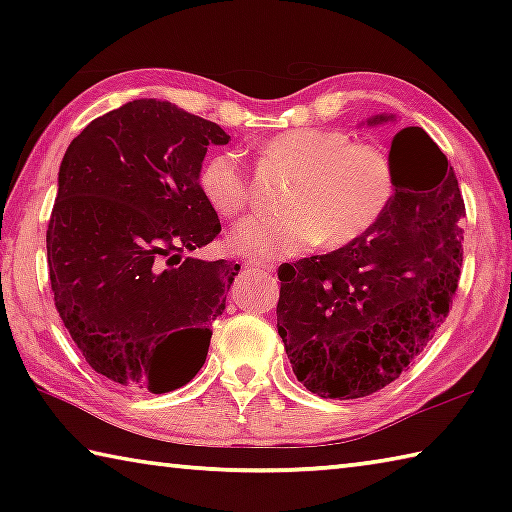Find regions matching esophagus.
I'll use <instances>...</instances> for the list:
<instances>
[{"label": "esophagus", "mask_w": 512, "mask_h": 512, "mask_svg": "<svg viewBox=\"0 0 512 512\" xmlns=\"http://www.w3.org/2000/svg\"><path fill=\"white\" fill-rule=\"evenodd\" d=\"M253 266V271H262V273H273L275 271V264L273 262H255V264H250Z\"/></svg>", "instance_id": "esophagus-1"}]
</instances>
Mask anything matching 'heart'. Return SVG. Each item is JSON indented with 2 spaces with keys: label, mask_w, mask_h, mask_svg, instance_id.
I'll use <instances>...</instances> for the list:
<instances>
[{
  "label": "heart",
  "mask_w": 512,
  "mask_h": 512,
  "mask_svg": "<svg viewBox=\"0 0 512 512\" xmlns=\"http://www.w3.org/2000/svg\"><path fill=\"white\" fill-rule=\"evenodd\" d=\"M264 155L296 173V183L284 205L289 216H250L228 235V246L253 262L298 257L320 241L329 248L348 246L375 228L395 196L388 155L343 131L293 128L275 135ZM198 189L219 216H237L253 198L235 151L212 153L201 164Z\"/></svg>",
  "instance_id": "heart-1"
}]
</instances>
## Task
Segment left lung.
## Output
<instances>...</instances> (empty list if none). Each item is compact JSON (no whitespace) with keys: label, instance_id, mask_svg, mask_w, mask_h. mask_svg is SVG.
<instances>
[{"label":"left lung","instance_id":"obj_1","mask_svg":"<svg viewBox=\"0 0 512 512\" xmlns=\"http://www.w3.org/2000/svg\"><path fill=\"white\" fill-rule=\"evenodd\" d=\"M375 115L368 126L393 121ZM395 196L368 235L277 271V334L311 393L357 400L418 359L449 314L463 266L465 203L420 126L393 137Z\"/></svg>","mask_w":512,"mask_h":512}]
</instances>
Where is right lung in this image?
I'll return each mask as SVG.
<instances>
[{
  "instance_id": "1",
  "label": "right lung",
  "mask_w": 512,
  "mask_h": 512,
  "mask_svg": "<svg viewBox=\"0 0 512 512\" xmlns=\"http://www.w3.org/2000/svg\"><path fill=\"white\" fill-rule=\"evenodd\" d=\"M228 142L214 121L135 99L67 146L47 228L51 291L85 361L117 386L160 395L203 368L241 266L180 255L219 237L198 169L207 146Z\"/></svg>"
}]
</instances>
